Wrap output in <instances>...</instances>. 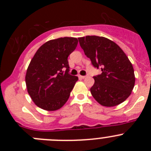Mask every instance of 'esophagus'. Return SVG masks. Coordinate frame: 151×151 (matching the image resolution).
<instances>
[{"mask_svg": "<svg viewBox=\"0 0 151 151\" xmlns=\"http://www.w3.org/2000/svg\"><path fill=\"white\" fill-rule=\"evenodd\" d=\"M86 76H79V78H86Z\"/></svg>", "mask_w": 151, "mask_h": 151, "instance_id": "34e87169", "label": "esophagus"}]
</instances>
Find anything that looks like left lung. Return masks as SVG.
Masks as SVG:
<instances>
[{
  "label": "left lung",
  "mask_w": 151,
  "mask_h": 151,
  "mask_svg": "<svg viewBox=\"0 0 151 151\" xmlns=\"http://www.w3.org/2000/svg\"><path fill=\"white\" fill-rule=\"evenodd\" d=\"M80 46L94 67L101 68V75L94 76L91 93L100 104L114 106L131 94L135 77L132 64L115 42L104 37L78 38Z\"/></svg>",
  "instance_id": "1"
}]
</instances>
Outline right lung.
Instances as JSON below:
<instances>
[{
	"label": "right lung",
	"instance_id": "add662e5",
	"mask_svg": "<svg viewBox=\"0 0 151 151\" xmlns=\"http://www.w3.org/2000/svg\"><path fill=\"white\" fill-rule=\"evenodd\" d=\"M77 45V38L72 37L50 40L40 47L32 59L26 84L28 93L38 107L54 111L69 99L78 78L69 74L68 57Z\"/></svg>",
	"mask_w": 151,
	"mask_h": 151
}]
</instances>
